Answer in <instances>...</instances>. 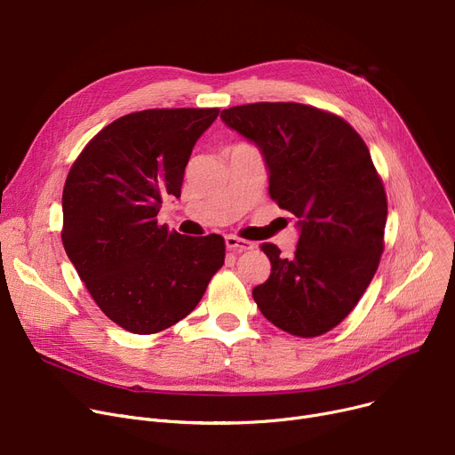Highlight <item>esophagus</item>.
Listing matches in <instances>:
<instances>
[{
  "mask_svg": "<svg viewBox=\"0 0 455 455\" xmlns=\"http://www.w3.org/2000/svg\"><path fill=\"white\" fill-rule=\"evenodd\" d=\"M225 245L228 251H237V252H243V251H251L254 247V243L247 239H241L235 235H227L225 237Z\"/></svg>",
  "mask_w": 455,
  "mask_h": 455,
  "instance_id": "esophagus-1",
  "label": "esophagus"
}]
</instances>
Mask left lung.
Masks as SVG:
<instances>
[{
	"label": "left lung",
	"mask_w": 455,
	"mask_h": 455,
	"mask_svg": "<svg viewBox=\"0 0 455 455\" xmlns=\"http://www.w3.org/2000/svg\"><path fill=\"white\" fill-rule=\"evenodd\" d=\"M221 120L259 148L268 194L299 228L292 258L261 245L272 268L254 301L291 335H323L358 304L384 251L387 203L370 149L344 118L306 104L235 106Z\"/></svg>",
	"instance_id": "obj_1"
}]
</instances>
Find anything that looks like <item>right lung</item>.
<instances>
[{
    "label": "right lung",
    "mask_w": 455,
    "mask_h": 455,
    "mask_svg": "<svg viewBox=\"0 0 455 455\" xmlns=\"http://www.w3.org/2000/svg\"><path fill=\"white\" fill-rule=\"evenodd\" d=\"M218 108L120 116L84 148L66 179L64 249L102 313L135 335L188 316L225 263V239L157 225Z\"/></svg>",
    "instance_id": "right-lung-1"
}]
</instances>
